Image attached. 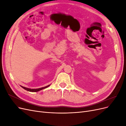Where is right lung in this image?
Here are the masks:
<instances>
[{"instance_id": "obj_1", "label": "right lung", "mask_w": 126, "mask_h": 126, "mask_svg": "<svg viewBox=\"0 0 126 126\" xmlns=\"http://www.w3.org/2000/svg\"><path fill=\"white\" fill-rule=\"evenodd\" d=\"M49 86H50V85H48L46 87H42V88H38V89H30V88H26V87H23V86H20L22 88H24V89L27 90L28 91H30V92H37V91H39L40 90H43L44 89H45L46 88L48 87Z\"/></svg>"}]
</instances>
